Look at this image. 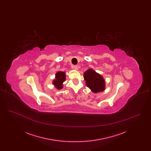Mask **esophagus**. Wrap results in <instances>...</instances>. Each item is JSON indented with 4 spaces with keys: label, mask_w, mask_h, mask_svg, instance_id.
Returning <instances> with one entry per match:
<instances>
[{
    "label": "esophagus",
    "mask_w": 151,
    "mask_h": 151,
    "mask_svg": "<svg viewBox=\"0 0 151 151\" xmlns=\"http://www.w3.org/2000/svg\"><path fill=\"white\" fill-rule=\"evenodd\" d=\"M72 68H73V69L75 70H78V66H77L76 65H74L72 66Z\"/></svg>",
    "instance_id": "34e87169"
}]
</instances>
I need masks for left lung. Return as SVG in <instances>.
Wrapping results in <instances>:
<instances>
[{
	"instance_id": "8db88e82",
	"label": "left lung",
	"mask_w": 151,
	"mask_h": 151,
	"mask_svg": "<svg viewBox=\"0 0 151 151\" xmlns=\"http://www.w3.org/2000/svg\"><path fill=\"white\" fill-rule=\"evenodd\" d=\"M86 86L94 93L102 92L105 89V80L100 74L92 69H89L84 73Z\"/></svg>"
}]
</instances>
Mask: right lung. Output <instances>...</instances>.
<instances>
[{
    "mask_svg": "<svg viewBox=\"0 0 151 151\" xmlns=\"http://www.w3.org/2000/svg\"><path fill=\"white\" fill-rule=\"evenodd\" d=\"M56 79L54 80L53 84L55 85L58 89H60L63 88L62 83L65 80V75L64 72H58L55 75Z\"/></svg>",
    "mask_w": 151,
    "mask_h": 151,
    "instance_id": "add662e5",
    "label": "right lung"
}]
</instances>
